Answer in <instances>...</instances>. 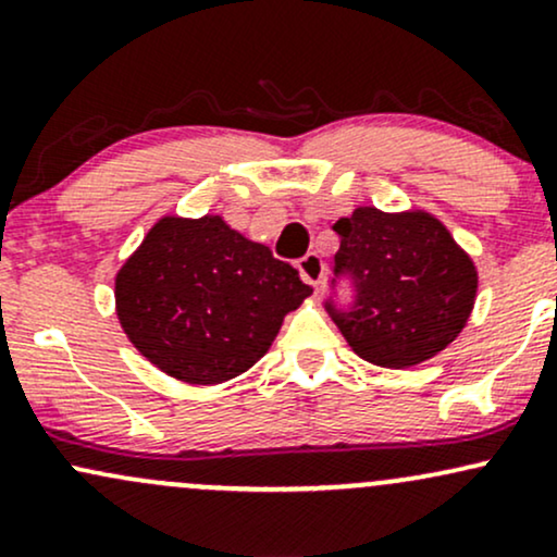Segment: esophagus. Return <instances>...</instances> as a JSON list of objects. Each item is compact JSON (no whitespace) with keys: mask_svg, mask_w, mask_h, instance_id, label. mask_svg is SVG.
Segmentation results:
<instances>
[{"mask_svg":"<svg viewBox=\"0 0 557 557\" xmlns=\"http://www.w3.org/2000/svg\"><path fill=\"white\" fill-rule=\"evenodd\" d=\"M298 270L304 274L306 283H311L314 287L322 285L324 280V259L319 253H306L304 259L298 261Z\"/></svg>","mask_w":557,"mask_h":557,"instance_id":"esophagus-1","label":"esophagus"}]
</instances>
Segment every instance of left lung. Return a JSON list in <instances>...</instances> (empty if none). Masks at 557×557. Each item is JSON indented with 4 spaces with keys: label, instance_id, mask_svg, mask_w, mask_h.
I'll use <instances>...</instances> for the list:
<instances>
[{
    "label": "left lung",
    "instance_id": "left-lung-1",
    "mask_svg": "<svg viewBox=\"0 0 557 557\" xmlns=\"http://www.w3.org/2000/svg\"><path fill=\"white\" fill-rule=\"evenodd\" d=\"M335 272L356 283L354 311L327 304L354 354L387 369L434 359L474 311L479 274L437 216L424 209L359 207L335 225Z\"/></svg>",
    "mask_w": 557,
    "mask_h": 557
}]
</instances>
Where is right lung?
<instances>
[{
  "instance_id": "obj_1",
  "label": "right lung",
  "mask_w": 557,
  "mask_h": 557,
  "mask_svg": "<svg viewBox=\"0 0 557 557\" xmlns=\"http://www.w3.org/2000/svg\"><path fill=\"white\" fill-rule=\"evenodd\" d=\"M311 293L290 264L220 214H164L117 270L114 311L159 372L220 385L270 350L285 314Z\"/></svg>"
}]
</instances>
